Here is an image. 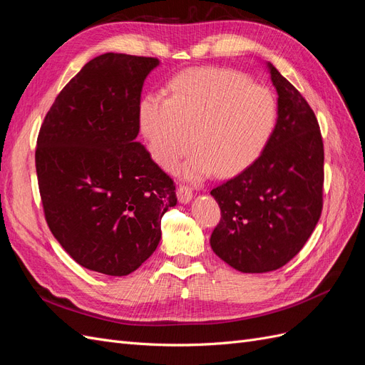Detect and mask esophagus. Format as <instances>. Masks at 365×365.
Here are the masks:
<instances>
[{
    "instance_id": "esophagus-1",
    "label": "esophagus",
    "mask_w": 365,
    "mask_h": 365,
    "mask_svg": "<svg viewBox=\"0 0 365 365\" xmlns=\"http://www.w3.org/2000/svg\"><path fill=\"white\" fill-rule=\"evenodd\" d=\"M176 196H178V201L181 204H189L192 201V197H193V192H192L190 187L180 185L178 190H176Z\"/></svg>"
}]
</instances>
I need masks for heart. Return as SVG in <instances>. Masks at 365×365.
Listing matches in <instances>:
<instances>
[{
    "mask_svg": "<svg viewBox=\"0 0 365 365\" xmlns=\"http://www.w3.org/2000/svg\"><path fill=\"white\" fill-rule=\"evenodd\" d=\"M165 97L149 93L138 103V125L150 155L173 169L190 146L181 172L201 181L235 175L256 161L277 128L279 103L269 88L227 68H193L176 74Z\"/></svg>",
    "mask_w": 365,
    "mask_h": 365,
    "instance_id": "obj_1",
    "label": "heart"
}]
</instances>
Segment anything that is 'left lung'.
Instances as JSON below:
<instances>
[{
  "label": "left lung",
  "mask_w": 365,
  "mask_h": 365,
  "mask_svg": "<svg viewBox=\"0 0 365 365\" xmlns=\"http://www.w3.org/2000/svg\"><path fill=\"white\" fill-rule=\"evenodd\" d=\"M267 68L279 96L269 145L250 168L210 192L222 215L210 245L240 272L282 268L304 247L323 208L324 149L317 117L272 63Z\"/></svg>",
  "instance_id": "8db88e82"
}]
</instances>
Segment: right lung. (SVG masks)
<instances>
[{
  "label": "right lung",
  "instance_id": "obj_1",
  "mask_svg": "<svg viewBox=\"0 0 365 365\" xmlns=\"http://www.w3.org/2000/svg\"><path fill=\"white\" fill-rule=\"evenodd\" d=\"M155 58L105 53L54 101L39 130L36 173L47 224L83 268L128 275L161 239L175 184L137 141L138 103Z\"/></svg>",
  "mask_w": 365,
  "mask_h": 365
}]
</instances>
